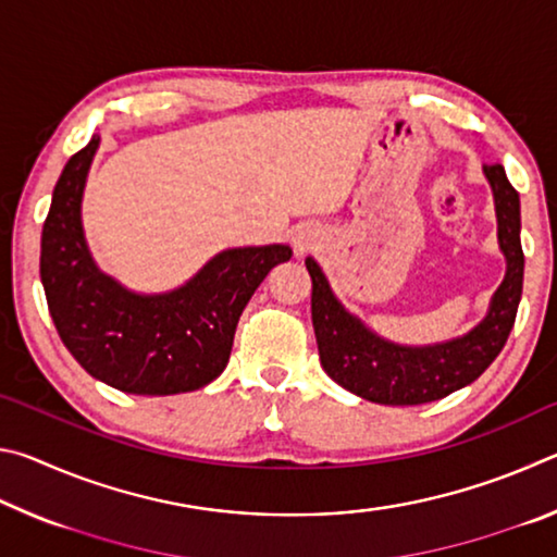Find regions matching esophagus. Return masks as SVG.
<instances>
[{
    "mask_svg": "<svg viewBox=\"0 0 557 557\" xmlns=\"http://www.w3.org/2000/svg\"><path fill=\"white\" fill-rule=\"evenodd\" d=\"M295 248H297V252H305L312 248V240L305 238V235H299V238H295Z\"/></svg>",
    "mask_w": 557,
    "mask_h": 557,
    "instance_id": "1",
    "label": "esophagus"
}]
</instances>
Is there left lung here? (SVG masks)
Here are the masks:
<instances>
[{"label": "left lung", "instance_id": "obj_1", "mask_svg": "<svg viewBox=\"0 0 557 557\" xmlns=\"http://www.w3.org/2000/svg\"><path fill=\"white\" fill-rule=\"evenodd\" d=\"M494 191L498 248L506 277L494 292L486 317L469 334L432 346H400L371 332L334 297L322 268L305 260L312 277V324L322 369L354 395L381 405H422L447 398L474 383L502 354L523 292L521 201L502 164L484 166Z\"/></svg>", "mask_w": 557, "mask_h": 557}]
</instances>
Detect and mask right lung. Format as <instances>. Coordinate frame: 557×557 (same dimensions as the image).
<instances>
[{"label": "right lung", "mask_w": 557, "mask_h": 557, "mask_svg": "<svg viewBox=\"0 0 557 557\" xmlns=\"http://www.w3.org/2000/svg\"><path fill=\"white\" fill-rule=\"evenodd\" d=\"M100 137L75 152L55 182L41 233V282L61 342L92 379L135 395L199 391L231 358L238 319L289 245L231 248L186 285L162 295L122 287L92 260L81 201Z\"/></svg>", "instance_id": "add662e5"}]
</instances>
